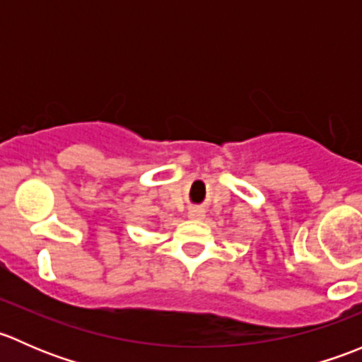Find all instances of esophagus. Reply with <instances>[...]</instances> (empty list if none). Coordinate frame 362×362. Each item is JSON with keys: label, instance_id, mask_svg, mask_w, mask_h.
Returning <instances> with one entry per match:
<instances>
[{"label": "esophagus", "instance_id": "34e87169", "mask_svg": "<svg viewBox=\"0 0 362 362\" xmlns=\"http://www.w3.org/2000/svg\"><path fill=\"white\" fill-rule=\"evenodd\" d=\"M204 214L202 208H192V210H189V218H194V221H198V218H203Z\"/></svg>", "mask_w": 362, "mask_h": 362}]
</instances>
